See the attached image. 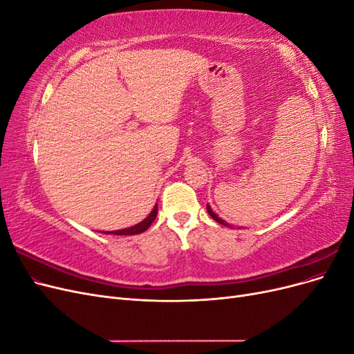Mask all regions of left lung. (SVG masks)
I'll return each instance as SVG.
<instances>
[{
  "instance_id": "left-lung-1",
  "label": "left lung",
  "mask_w": 354,
  "mask_h": 354,
  "mask_svg": "<svg viewBox=\"0 0 354 354\" xmlns=\"http://www.w3.org/2000/svg\"><path fill=\"white\" fill-rule=\"evenodd\" d=\"M207 211H208V214H209V216L214 218V220H216L217 223H220V224H224V226H229V224L226 223V221H224V220H221L218 216H217V214L216 212H214L211 208H209V205H207ZM230 227V226H229Z\"/></svg>"
}]
</instances>
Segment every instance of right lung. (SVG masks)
Instances as JSON below:
<instances>
[{
    "label": "right lung",
    "mask_w": 354,
    "mask_h": 354,
    "mask_svg": "<svg viewBox=\"0 0 354 354\" xmlns=\"http://www.w3.org/2000/svg\"><path fill=\"white\" fill-rule=\"evenodd\" d=\"M156 214H158V203L153 207L152 212L149 214V216L143 221L136 224V226H131V227H128V229H122V230H113L111 233L112 234H138V233H143L145 230H147L149 227H151V224L156 218ZM106 233H108V232H106Z\"/></svg>",
    "instance_id": "obj_1"
}]
</instances>
